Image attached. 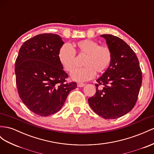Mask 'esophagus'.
Masks as SVG:
<instances>
[{
    "mask_svg": "<svg viewBox=\"0 0 154 154\" xmlns=\"http://www.w3.org/2000/svg\"><path fill=\"white\" fill-rule=\"evenodd\" d=\"M77 86L78 87H83L85 86V84H83V83H78Z\"/></svg>",
    "mask_w": 154,
    "mask_h": 154,
    "instance_id": "34e87169",
    "label": "esophagus"
}]
</instances>
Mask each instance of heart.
Here are the masks:
<instances>
[{
  "label": "heart",
  "instance_id": "obj_1",
  "mask_svg": "<svg viewBox=\"0 0 154 154\" xmlns=\"http://www.w3.org/2000/svg\"><path fill=\"white\" fill-rule=\"evenodd\" d=\"M76 52L79 56H85L83 65L84 67L77 69L70 74L72 80L78 82H85L91 80L96 72L102 73L107 69L111 63L112 52L107 45H100L97 41L85 39L74 45L72 49L65 44L62 46L58 58L61 65L67 72H71L76 66Z\"/></svg>",
  "mask_w": 154,
  "mask_h": 154
}]
</instances>
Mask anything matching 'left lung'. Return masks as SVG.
<instances>
[{
  "mask_svg": "<svg viewBox=\"0 0 154 154\" xmlns=\"http://www.w3.org/2000/svg\"><path fill=\"white\" fill-rule=\"evenodd\" d=\"M112 52L111 63L95 84L96 93L88 99L90 107L105 119L119 118L135 105L142 84V72L134 51L117 36L100 35ZM103 85L102 90L98 89Z\"/></svg>",
  "mask_w": 154,
  "mask_h": 154,
  "instance_id": "8db88e82",
  "label": "left lung"
}]
</instances>
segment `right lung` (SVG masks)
Segmentation results:
<instances>
[{
    "mask_svg": "<svg viewBox=\"0 0 154 154\" xmlns=\"http://www.w3.org/2000/svg\"><path fill=\"white\" fill-rule=\"evenodd\" d=\"M64 42L54 34L37 35L20 47L15 65L19 97L34 113L47 117L63 107L76 82H66L58 52Z\"/></svg>",
    "mask_w": 154,
    "mask_h": 154,
    "instance_id": "obj_1",
    "label": "right lung"
}]
</instances>
